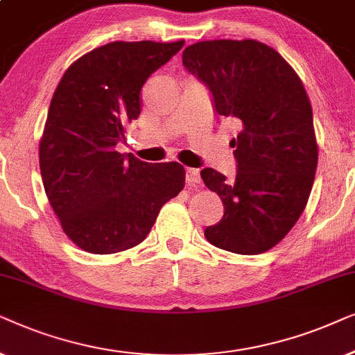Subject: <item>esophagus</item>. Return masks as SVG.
I'll use <instances>...</instances> for the list:
<instances>
[{"instance_id":"obj_1","label":"esophagus","mask_w":355,"mask_h":355,"mask_svg":"<svg viewBox=\"0 0 355 355\" xmlns=\"http://www.w3.org/2000/svg\"><path fill=\"white\" fill-rule=\"evenodd\" d=\"M187 183L188 185H200L201 175L198 168H187Z\"/></svg>"}]
</instances>
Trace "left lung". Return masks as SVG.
<instances>
[{
	"instance_id": "8db88e82",
	"label": "left lung",
	"mask_w": 355,
	"mask_h": 355,
	"mask_svg": "<svg viewBox=\"0 0 355 355\" xmlns=\"http://www.w3.org/2000/svg\"><path fill=\"white\" fill-rule=\"evenodd\" d=\"M183 66L209 87L216 112L239 121L237 177L201 170L224 217L206 227L217 248L259 254L289 234L313 187L318 144L306 91L294 68L258 40H205L183 50Z\"/></svg>"
}]
</instances>
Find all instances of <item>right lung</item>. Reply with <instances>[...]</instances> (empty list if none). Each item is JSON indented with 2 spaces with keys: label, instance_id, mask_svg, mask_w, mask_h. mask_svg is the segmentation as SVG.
<instances>
[{
  "label": "right lung",
  "instance_id": "add662e5",
  "mask_svg": "<svg viewBox=\"0 0 355 355\" xmlns=\"http://www.w3.org/2000/svg\"><path fill=\"white\" fill-rule=\"evenodd\" d=\"M178 42H110L78 58L51 97L39 160L61 229L94 254L133 248L185 187L178 162L150 165L115 149L141 113V89Z\"/></svg>",
  "mask_w": 355,
  "mask_h": 355
}]
</instances>
